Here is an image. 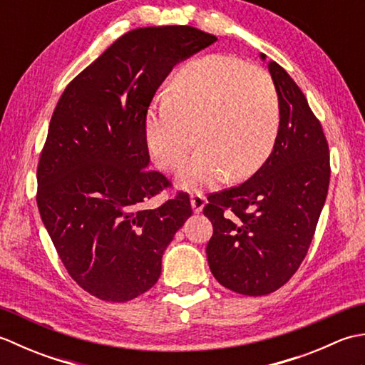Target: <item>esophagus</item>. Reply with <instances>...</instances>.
<instances>
[{
	"label": "esophagus",
	"mask_w": 365,
	"mask_h": 365,
	"mask_svg": "<svg viewBox=\"0 0 365 365\" xmlns=\"http://www.w3.org/2000/svg\"><path fill=\"white\" fill-rule=\"evenodd\" d=\"M205 205V197L200 191H195L191 192V207L192 210H195L196 213H199L200 210H202V207Z\"/></svg>",
	"instance_id": "1"
}]
</instances>
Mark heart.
Listing matches in <instances>:
<instances>
[{"label": "heart", "instance_id": "heart-1", "mask_svg": "<svg viewBox=\"0 0 365 365\" xmlns=\"http://www.w3.org/2000/svg\"><path fill=\"white\" fill-rule=\"evenodd\" d=\"M281 122L279 96L267 71L226 54L192 59L175 72L163 103L145 123L157 166L183 169L185 188L213 187L227 175H252L273 150Z\"/></svg>", "mask_w": 365, "mask_h": 365}]
</instances>
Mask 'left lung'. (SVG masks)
<instances>
[{"instance_id": "obj_1", "label": "left lung", "mask_w": 365, "mask_h": 365, "mask_svg": "<svg viewBox=\"0 0 365 365\" xmlns=\"http://www.w3.org/2000/svg\"><path fill=\"white\" fill-rule=\"evenodd\" d=\"M268 71L281 108L273 152L243 183L210 192L204 207L213 226L207 245L212 273L222 287L247 297L273 293L297 273L331 177L320 120L281 66L269 61Z\"/></svg>"}]
</instances>
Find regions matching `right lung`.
Wrapping results in <instances>:
<instances>
[{
  "mask_svg": "<svg viewBox=\"0 0 365 365\" xmlns=\"http://www.w3.org/2000/svg\"><path fill=\"white\" fill-rule=\"evenodd\" d=\"M216 41L195 26L131 29L67 84L54 108L36 200L67 273L92 297L123 302L149 290L192 213L185 191L143 208L173 187L147 169V110L178 61Z\"/></svg>",
  "mask_w": 365,
  "mask_h": 365,
  "instance_id": "obj_1",
  "label": "right lung"
}]
</instances>
